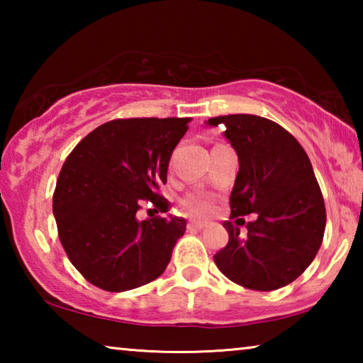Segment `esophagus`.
I'll return each instance as SVG.
<instances>
[{
  "label": "esophagus",
  "mask_w": 363,
  "mask_h": 363,
  "mask_svg": "<svg viewBox=\"0 0 363 363\" xmlns=\"http://www.w3.org/2000/svg\"><path fill=\"white\" fill-rule=\"evenodd\" d=\"M205 227L203 223H199V220H189L187 223V230H201Z\"/></svg>",
  "instance_id": "1"
}]
</instances>
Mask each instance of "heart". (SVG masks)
Listing matches in <instances>:
<instances>
[{
  "instance_id": "heart-1",
  "label": "heart",
  "mask_w": 363,
  "mask_h": 363,
  "mask_svg": "<svg viewBox=\"0 0 363 363\" xmlns=\"http://www.w3.org/2000/svg\"><path fill=\"white\" fill-rule=\"evenodd\" d=\"M182 206L195 216H206L213 211V200L203 194H187L182 199Z\"/></svg>"
}]
</instances>
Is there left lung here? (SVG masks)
Segmentation results:
<instances>
[{
    "instance_id": "8db88e82",
    "label": "left lung",
    "mask_w": 363,
    "mask_h": 363,
    "mask_svg": "<svg viewBox=\"0 0 363 363\" xmlns=\"http://www.w3.org/2000/svg\"><path fill=\"white\" fill-rule=\"evenodd\" d=\"M208 125L223 128L240 164L229 199L235 224H223L229 242L214 262L250 290H279L309 267L323 240L327 213L311 160L285 128L262 116L224 115ZM251 212L257 219L238 238L240 216Z\"/></svg>"
}]
</instances>
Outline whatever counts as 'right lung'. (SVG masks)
Returning a JSON list of instances; mask_svg holds the SVG:
<instances>
[{
	"instance_id": "obj_1",
	"label": "right lung",
	"mask_w": 363,
	"mask_h": 363,
	"mask_svg": "<svg viewBox=\"0 0 363 363\" xmlns=\"http://www.w3.org/2000/svg\"><path fill=\"white\" fill-rule=\"evenodd\" d=\"M189 118H118L96 128L75 145L52 195L59 240L83 277L106 291L150 284L164 272L184 218L136 213L152 203L169 211L160 194L174 147ZM152 211V210H149Z\"/></svg>"
}]
</instances>
